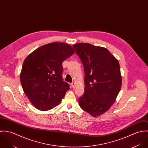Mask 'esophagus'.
Here are the masks:
<instances>
[{
  "label": "esophagus",
  "mask_w": 148,
  "mask_h": 148,
  "mask_svg": "<svg viewBox=\"0 0 148 148\" xmlns=\"http://www.w3.org/2000/svg\"><path fill=\"white\" fill-rule=\"evenodd\" d=\"M71 86H72V88H74V87H75V83L74 82H72V83H71Z\"/></svg>",
  "instance_id": "obj_1"
}]
</instances>
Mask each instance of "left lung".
Returning a JSON list of instances; mask_svg holds the SVG:
<instances>
[{
    "label": "left lung",
    "instance_id": "left-lung-1",
    "mask_svg": "<svg viewBox=\"0 0 148 148\" xmlns=\"http://www.w3.org/2000/svg\"><path fill=\"white\" fill-rule=\"evenodd\" d=\"M73 47L84 69V93L79 99V105L92 116H100L113 104L121 89L120 64L106 48L89 43Z\"/></svg>",
    "mask_w": 148,
    "mask_h": 148
}]
</instances>
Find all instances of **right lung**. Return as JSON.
Wrapping results in <instances>:
<instances>
[{
  "instance_id": "1",
  "label": "right lung",
  "mask_w": 148,
  "mask_h": 148,
  "mask_svg": "<svg viewBox=\"0 0 148 148\" xmlns=\"http://www.w3.org/2000/svg\"><path fill=\"white\" fill-rule=\"evenodd\" d=\"M74 52L68 44L52 42L37 48L24 60L21 86L36 108L43 111L51 109L63 99L69 85L63 81L62 63Z\"/></svg>"
}]
</instances>
